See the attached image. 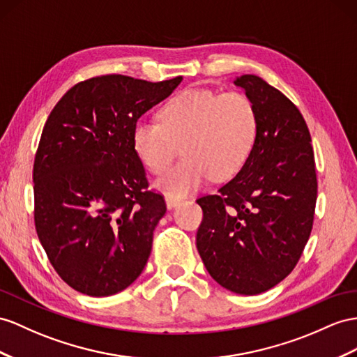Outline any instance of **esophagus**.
<instances>
[{
  "instance_id": "1",
  "label": "esophagus",
  "mask_w": 357,
  "mask_h": 357,
  "mask_svg": "<svg viewBox=\"0 0 357 357\" xmlns=\"http://www.w3.org/2000/svg\"><path fill=\"white\" fill-rule=\"evenodd\" d=\"M182 197H178V196H167L166 197V204H167V208H175V206H178L181 202H182Z\"/></svg>"
}]
</instances>
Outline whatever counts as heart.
Segmentation results:
<instances>
[{"instance_id": "b5f03b06", "label": "heart", "mask_w": 357, "mask_h": 357, "mask_svg": "<svg viewBox=\"0 0 357 357\" xmlns=\"http://www.w3.org/2000/svg\"><path fill=\"white\" fill-rule=\"evenodd\" d=\"M258 137V112L240 91L188 89L162 105L160 122L139 121L132 144L152 173H161L181 151L185 158L157 181L170 196H182L209 178L229 179L248 162Z\"/></svg>"}]
</instances>
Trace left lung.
<instances>
[{
    "label": "left lung",
    "mask_w": 357,
    "mask_h": 357,
    "mask_svg": "<svg viewBox=\"0 0 357 357\" xmlns=\"http://www.w3.org/2000/svg\"><path fill=\"white\" fill-rule=\"evenodd\" d=\"M258 112V137L244 167L196 202V244L208 273L236 294L255 296L294 270L314 225L317 172L310 134L291 100L257 75L234 81Z\"/></svg>",
    "instance_id": "1"
}]
</instances>
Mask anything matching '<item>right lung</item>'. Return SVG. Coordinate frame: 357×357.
Wrapping results in <instances>:
<instances>
[{
  "instance_id": "1",
  "label": "right lung",
  "mask_w": 357,
  "mask_h": 357,
  "mask_svg": "<svg viewBox=\"0 0 357 357\" xmlns=\"http://www.w3.org/2000/svg\"><path fill=\"white\" fill-rule=\"evenodd\" d=\"M182 81L108 74L70 87L36 151L34 225L54 270L87 296H112L140 276L166 214L132 144L137 121Z\"/></svg>"
}]
</instances>
